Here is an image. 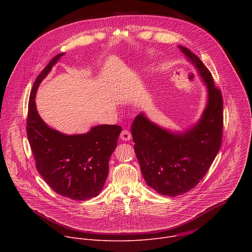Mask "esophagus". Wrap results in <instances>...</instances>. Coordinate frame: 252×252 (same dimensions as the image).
<instances>
[{
  "mask_svg": "<svg viewBox=\"0 0 252 252\" xmlns=\"http://www.w3.org/2000/svg\"><path fill=\"white\" fill-rule=\"evenodd\" d=\"M131 133L129 132V131H127V130H123L122 132H121V134H120V139L122 140V141H124V142H127V141H130L131 140Z\"/></svg>",
  "mask_w": 252,
  "mask_h": 252,
  "instance_id": "34e87169",
  "label": "esophagus"
}]
</instances>
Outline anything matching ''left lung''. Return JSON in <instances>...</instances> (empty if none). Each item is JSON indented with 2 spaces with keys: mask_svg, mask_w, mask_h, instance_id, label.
<instances>
[{
  "mask_svg": "<svg viewBox=\"0 0 252 252\" xmlns=\"http://www.w3.org/2000/svg\"><path fill=\"white\" fill-rule=\"evenodd\" d=\"M179 47L207 87L208 101L200 119L188 129L175 132L157 125L142 112L131 127L146 184L170 197L188 192L206 176L219 151L223 129L222 96L212 73L188 48Z\"/></svg>",
  "mask_w": 252,
  "mask_h": 252,
  "instance_id": "8db88e82",
  "label": "left lung"
}]
</instances>
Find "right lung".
<instances>
[{
	"instance_id": "obj_1",
	"label": "right lung",
	"mask_w": 252,
	"mask_h": 252,
	"mask_svg": "<svg viewBox=\"0 0 252 252\" xmlns=\"http://www.w3.org/2000/svg\"><path fill=\"white\" fill-rule=\"evenodd\" d=\"M64 54L56 55L36 77L29 100L27 136L36 170L49 187L63 197L85 201L102 191L108 178L109 157L122 128L104 124L85 134L66 135L41 119L35 101L37 87Z\"/></svg>"
}]
</instances>
